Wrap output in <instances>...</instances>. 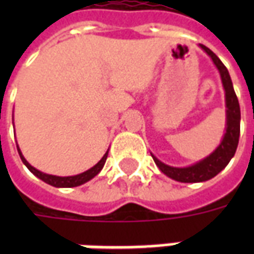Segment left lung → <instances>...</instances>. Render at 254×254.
I'll return each mask as SVG.
<instances>
[{
    "mask_svg": "<svg viewBox=\"0 0 254 254\" xmlns=\"http://www.w3.org/2000/svg\"><path fill=\"white\" fill-rule=\"evenodd\" d=\"M200 46L209 57L212 58L213 64L216 65L219 72H220V76H222V83H223L224 91H226L227 127H226L223 140H222V143H220L218 148L215 149L208 158L198 162L196 165L190 166V167H184V169L171 167V166L162 163L160 160L156 159L152 155L155 163L159 167L160 171L167 177H170L173 180L180 182H202L213 178L218 173L223 170L226 166L229 165V162L234 156L235 151H237L238 140H240V103H238V98H237L234 88H233V83H231V78H230L229 70L215 53L211 52L204 45H200Z\"/></svg>",
    "mask_w": 254,
    "mask_h": 254,
    "instance_id": "obj_1",
    "label": "left lung"
}]
</instances>
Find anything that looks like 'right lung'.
Listing matches in <instances>:
<instances>
[{"label":"right lung","instance_id":"right-lung-1","mask_svg":"<svg viewBox=\"0 0 254 254\" xmlns=\"http://www.w3.org/2000/svg\"><path fill=\"white\" fill-rule=\"evenodd\" d=\"M17 151H19V155L20 158H21V160H23V163H24L27 167H28V170L34 174V176H36L38 178H41L42 181H45L46 184H49V185H52V187H56V188H73V187H78V185H83V184H85L87 181H89L91 178H94L98 173H99L102 169H103V166H105V162L106 159H107V154H109V151L106 152L105 155H103V158L96 163V165L92 167V169H89V170L84 171V173H81V174H78V176H73V177H56V176H49V174H45V173H41L39 170H36V169H34L32 166L27 162V160L24 159V156L21 155V152H20V149L17 148Z\"/></svg>","mask_w":254,"mask_h":254}]
</instances>
